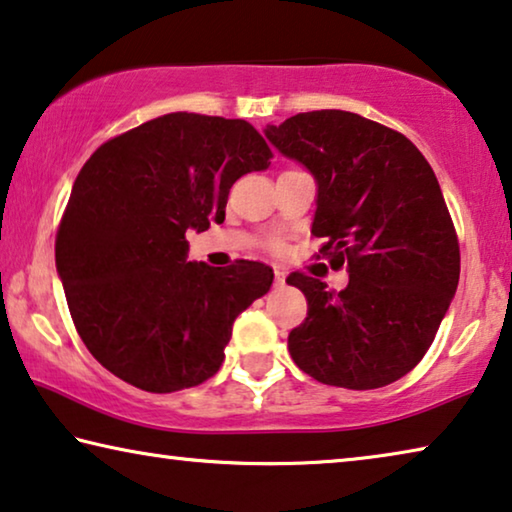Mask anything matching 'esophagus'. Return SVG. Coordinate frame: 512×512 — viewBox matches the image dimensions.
<instances>
[{
	"label": "esophagus",
	"mask_w": 512,
	"mask_h": 512,
	"mask_svg": "<svg viewBox=\"0 0 512 512\" xmlns=\"http://www.w3.org/2000/svg\"><path fill=\"white\" fill-rule=\"evenodd\" d=\"M285 280H287V273H285V271H280V269H276V287H282V285H285Z\"/></svg>",
	"instance_id": "esophagus-1"
}]
</instances>
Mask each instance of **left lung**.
<instances>
[{
  "mask_svg": "<svg viewBox=\"0 0 512 512\" xmlns=\"http://www.w3.org/2000/svg\"><path fill=\"white\" fill-rule=\"evenodd\" d=\"M266 140L317 183L312 234L347 264L342 292L292 273L308 317L289 333L294 363L329 386L370 391L414 370L460 280V246L430 163L407 137L345 110L301 112Z\"/></svg>",
  "mask_w": 512,
  "mask_h": 512,
  "instance_id": "1",
  "label": "left lung"
}]
</instances>
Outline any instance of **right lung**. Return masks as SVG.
I'll return each instance as SVG.
<instances>
[{
    "label": "right lung",
    "mask_w": 512,
    "mask_h": 512,
    "mask_svg": "<svg viewBox=\"0 0 512 512\" xmlns=\"http://www.w3.org/2000/svg\"><path fill=\"white\" fill-rule=\"evenodd\" d=\"M271 149L248 121L170 112L94 151L73 183L55 262L91 356L149 393L202 384L273 269L188 262L186 232L223 223L236 179Z\"/></svg>",
    "instance_id": "add662e5"
}]
</instances>
